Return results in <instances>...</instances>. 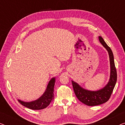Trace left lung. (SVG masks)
Returning a JSON list of instances; mask_svg holds the SVG:
<instances>
[{"label": "left lung", "mask_w": 125, "mask_h": 125, "mask_svg": "<svg viewBox=\"0 0 125 125\" xmlns=\"http://www.w3.org/2000/svg\"><path fill=\"white\" fill-rule=\"evenodd\" d=\"M98 39L102 45L107 49L110 58V77L109 83L102 89L94 92L85 90L75 82L72 81L73 90L77 98L83 104L88 106L99 105L107 102L112 95L117 79V71L112 49L107 45L102 37L99 36Z\"/></svg>", "instance_id": "left-lung-1"}]
</instances>
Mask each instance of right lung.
Instances as JSON below:
<instances>
[{"label":"right lung","instance_id":"obj_1","mask_svg":"<svg viewBox=\"0 0 125 125\" xmlns=\"http://www.w3.org/2000/svg\"><path fill=\"white\" fill-rule=\"evenodd\" d=\"M55 83V78H52L49 82L47 89L44 93L37 100L34 101L26 102L19 100L20 104L32 110H41L47 107L54 98V86Z\"/></svg>","mask_w":125,"mask_h":125}]
</instances>
